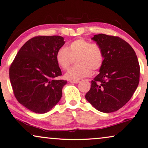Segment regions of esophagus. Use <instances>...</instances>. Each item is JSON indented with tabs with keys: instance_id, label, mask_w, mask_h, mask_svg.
Listing matches in <instances>:
<instances>
[{
	"instance_id": "obj_1",
	"label": "esophagus",
	"mask_w": 148,
	"mask_h": 148,
	"mask_svg": "<svg viewBox=\"0 0 148 148\" xmlns=\"http://www.w3.org/2000/svg\"><path fill=\"white\" fill-rule=\"evenodd\" d=\"M70 82L72 84H77L79 82V80H71Z\"/></svg>"
}]
</instances>
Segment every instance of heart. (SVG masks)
I'll list each match as a JSON object with an SVG mask.
<instances>
[{
	"instance_id": "b5f03b06",
	"label": "heart",
	"mask_w": 148,
	"mask_h": 148,
	"mask_svg": "<svg viewBox=\"0 0 148 148\" xmlns=\"http://www.w3.org/2000/svg\"><path fill=\"white\" fill-rule=\"evenodd\" d=\"M103 51L99 45L83 38L71 42L67 48L61 47L57 51L56 61L62 70H67L76 61V66L65 74L70 80H78L91 75L92 70L98 71L104 62Z\"/></svg>"
}]
</instances>
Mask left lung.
<instances>
[{
  "label": "left lung",
  "instance_id": "1",
  "mask_svg": "<svg viewBox=\"0 0 148 148\" xmlns=\"http://www.w3.org/2000/svg\"><path fill=\"white\" fill-rule=\"evenodd\" d=\"M92 39L103 49L105 59L85 98L100 112H116L131 99L139 84L137 57L131 45L119 36L99 34Z\"/></svg>",
  "mask_w": 148,
  "mask_h": 148
}]
</instances>
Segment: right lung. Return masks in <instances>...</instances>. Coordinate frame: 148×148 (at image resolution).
Segmentation results:
<instances>
[{
  "mask_svg": "<svg viewBox=\"0 0 148 148\" xmlns=\"http://www.w3.org/2000/svg\"><path fill=\"white\" fill-rule=\"evenodd\" d=\"M60 36H37L21 47L9 68L13 94L30 111L44 114L60 101L67 80L56 61L57 51L64 45Z\"/></svg>",
  "mask_w": 148,
  "mask_h": 148,
  "instance_id": "right-lung-1",
  "label": "right lung"
}]
</instances>
